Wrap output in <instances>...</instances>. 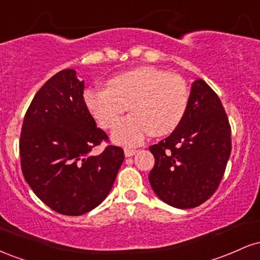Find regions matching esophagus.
Returning a JSON list of instances; mask_svg holds the SVG:
<instances>
[{"label":"esophagus","mask_w":260,"mask_h":260,"mask_svg":"<svg viewBox=\"0 0 260 260\" xmlns=\"http://www.w3.org/2000/svg\"><path fill=\"white\" fill-rule=\"evenodd\" d=\"M137 151L138 150H136V149H131V148H126L124 149V155H126L127 157H129V156H133L134 154L137 153Z\"/></svg>","instance_id":"esophagus-1"}]
</instances>
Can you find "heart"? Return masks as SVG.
<instances>
[{
  "label": "heart",
  "mask_w": 260,
  "mask_h": 260,
  "mask_svg": "<svg viewBox=\"0 0 260 260\" xmlns=\"http://www.w3.org/2000/svg\"><path fill=\"white\" fill-rule=\"evenodd\" d=\"M106 85L88 89L84 103L103 128L112 127L127 109L132 111L113 128V139L121 144H140L150 133L168 136L186 115L189 92L178 74L138 67L111 77Z\"/></svg>",
  "instance_id": "1"
}]
</instances>
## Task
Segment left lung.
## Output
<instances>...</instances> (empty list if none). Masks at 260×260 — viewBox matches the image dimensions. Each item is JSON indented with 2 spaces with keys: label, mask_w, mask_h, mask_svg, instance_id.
<instances>
[{
  "label": "left lung",
  "mask_w": 260,
  "mask_h": 260,
  "mask_svg": "<svg viewBox=\"0 0 260 260\" xmlns=\"http://www.w3.org/2000/svg\"><path fill=\"white\" fill-rule=\"evenodd\" d=\"M149 150L155 157L149 182L161 201L190 209L215 193L231 154V126L219 96L204 80L193 83L180 126Z\"/></svg>",
  "instance_id": "left-lung-1"
}]
</instances>
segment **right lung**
I'll return each mask as SVG.
<instances>
[{
	"label": "right lung",
	"mask_w": 260,
	"mask_h": 260,
	"mask_svg": "<svg viewBox=\"0 0 260 260\" xmlns=\"http://www.w3.org/2000/svg\"><path fill=\"white\" fill-rule=\"evenodd\" d=\"M84 80L63 70L39 89L26 110L19 139L20 166L32 192L62 215L96 208L111 190L124 160L123 149L107 145L84 103Z\"/></svg>",
	"instance_id": "1"
}]
</instances>
